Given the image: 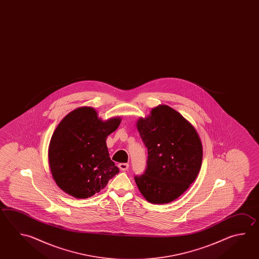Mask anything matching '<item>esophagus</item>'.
<instances>
[{
    "instance_id": "obj_1",
    "label": "esophagus",
    "mask_w": 259,
    "mask_h": 259,
    "mask_svg": "<svg viewBox=\"0 0 259 259\" xmlns=\"http://www.w3.org/2000/svg\"><path fill=\"white\" fill-rule=\"evenodd\" d=\"M118 167L120 168V170H127V169L129 168V164H127V163H120V164L118 165Z\"/></svg>"
}]
</instances>
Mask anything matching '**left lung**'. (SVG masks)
<instances>
[{"instance_id": "left-lung-1", "label": "left lung", "mask_w": 259, "mask_h": 259, "mask_svg": "<svg viewBox=\"0 0 259 259\" xmlns=\"http://www.w3.org/2000/svg\"><path fill=\"white\" fill-rule=\"evenodd\" d=\"M137 127L147 147V169L135 177L144 198L156 204L178 199L195 181L202 161V145L191 122L167 105L153 108L137 120Z\"/></svg>"}]
</instances>
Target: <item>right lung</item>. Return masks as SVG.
Returning a JSON list of instances; mask_svg holds the SVG:
<instances>
[{"label": "right lung", "instance_id": "right-lung-1", "mask_svg": "<svg viewBox=\"0 0 259 259\" xmlns=\"http://www.w3.org/2000/svg\"><path fill=\"white\" fill-rule=\"evenodd\" d=\"M122 119L103 121L93 107L77 108L56 128L49 147V164L56 184L77 199L98 193L119 173L109 156L106 138Z\"/></svg>", "mask_w": 259, "mask_h": 259}]
</instances>
